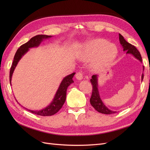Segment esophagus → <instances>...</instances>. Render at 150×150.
I'll list each match as a JSON object with an SVG mask.
<instances>
[{
    "instance_id": "esophagus-1",
    "label": "esophagus",
    "mask_w": 150,
    "mask_h": 150,
    "mask_svg": "<svg viewBox=\"0 0 150 150\" xmlns=\"http://www.w3.org/2000/svg\"><path fill=\"white\" fill-rule=\"evenodd\" d=\"M76 78L78 80L83 79V74L82 72H77L76 74Z\"/></svg>"
}]
</instances>
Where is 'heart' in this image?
<instances>
[{
  "label": "heart",
  "mask_w": 150,
  "mask_h": 150,
  "mask_svg": "<svg viewBox=\"0 0 150 150\" xmlns=\"http://www.w3.org/2000/svg\"><path fill=\"white\" fill-rule=\"evenodd\" d=\"M117 52L114 44H110L106 40L98 39L86 44L83 50V59L88 61L98 54L93 67L94 69L106 66L115 59Z\"/></svg>",
  "instance_id": "b5f03b06"
}]
</instances>
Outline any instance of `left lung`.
<instances>
[{
	"label": "left lung",
	"mask_w": 150,
	"mask_h": 150,
	"mask_svg": "<svg viewBox=\"0 0 150 150\" xmlns=\"http://www.w3.org/2000/svg\"><path fill=\"white\" fill-rule=\"evenodd\" d=\"M119 39L120 44L123 48V51H126V54H131L135 57L138 59L140 62H142V57L138 50L132 44H129L124 39L123 36L119 34ZM144 70V67H143ZM144 75L143 74L142 76V81L143 79ZM91 83L93 86V92L91 97L90 98V103L92 106L99 112L103 113L105 115H110L116 112L109 110V109L104 105L101 99L99 94V91L98 88V75H93L92 76V79H91Z\"/></svg>",
	"instance_id": "obj_1"
}]
</instances>
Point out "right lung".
Wrapping results in <instances>:
<instances>
[{
	"label": "right lung",
	"instance_id": "obj_1",
	"mask_svg": "<svg viewBox=\"0 0 150 150\" xmlns=\"http://www.w3.org/2000/svg\"><path fill=\"white\" fill-rule=\"evenodd\" d=\"M51 35H37L34 36V37L32 38L28 42L24 44L17 49V51L15 54L14 57H13V61L12 62V64L10 70V75H9V80H10V84H11V79L12 74L14 71L15 68L18 64V62L22 58L24 54L29 51V49L38 47L39 46V44L41 43V42L44 39H48L51 38ZM75 74V72H73L69 75L67 76L66 77L62 79V82L60 84L59 87L57 92L55 94L52 101L51 103L49 105L45 108L43 110H39V111H33L30 110H26L29 111L31 112L32 113H34L35 115H39V116H52L54 114H56L60 109L62 107L63 104L65 103L66 99V91L67 89L71 84L74 83L72 78H73L74 75ZM17 101V100H16Z\"/></svg>",
	"mask_w": 150,
	"mask_h": 150
}]
</instances>
